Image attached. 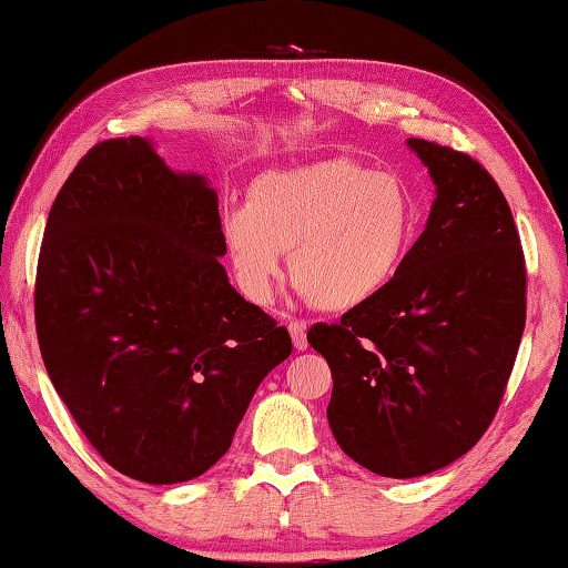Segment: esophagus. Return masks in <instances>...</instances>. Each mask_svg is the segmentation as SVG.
Segmentation results:
<instances>
[{
    "label": "esophagus",
    "mask_w": 568,
    "mask_h": 568,
    "mask_svg": "<svg viewBox=\"0 0 568 568\" xmlns=\"http://www.w3.org/2000/svg\"><path fill=\"white\" fill-rule=\"evenodd\" d=\"M287 329H291V337L295 349H307V325L303 320H291L287 322Z\"/></svg>",
    "instance_id": "34e87169"
}]
</instances>
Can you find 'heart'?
<instances>
[{"mask_svg": "<svg viewBox=\"0 0 568 568\" xmlns=\"http://www.w3.org/2000/svg\"><path fill=\"white\" fill-rule=\"evenodd\" d=\"M239 283L268 303L283 253L310 305L349 313L379 297L402 273L416 236V206L394 174L325 160L255 176L243 206L221 219Z\"/></svg>", "mask_w": 568, "mask_h": 568, "instance_id": "b5f03b06", "label": "heart"}]
</instances>
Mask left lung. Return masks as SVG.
I'll use <instances>...</instances> for the list:
<instances>
[{
	"mask_svg": "<svg viewBox=\"0 0 568 568\" xmlns=\"http://www.w3.org/2000/svg\"><path fill=\"white\" fill-rule=\"evenodd\" d=\"M436 184L426 231L386 291L310 327L332 369L329 428L384 477L440 470L483 438L527 317V268L503 189L470 154L408 140Z\"/></svg>",
	"mask_w": 568,
	"mask_h": 568,
	"instance_id": "obj_1",
	"label": "left lung"
}]
</instances>
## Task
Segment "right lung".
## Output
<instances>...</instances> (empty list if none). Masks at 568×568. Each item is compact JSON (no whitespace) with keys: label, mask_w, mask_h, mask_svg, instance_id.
Masks as SVG:
<instances>
[{"label":"right lung","mask_w":568,"mask_h":568,"mask_svg":"<svg viewBox=\"0 0 568 568\" xmlns=\"http://www.w3.org/2000/svg\"><path fill=\"white\" fill-rule=\"evenodd\" d=\"M219 199L144 138L98 142L43 231L33 315L49 379L88 443L132 480L172 485L231 448L293 342L219 263Z\"/></svg>","instance_id":"1"}]
</instances>
